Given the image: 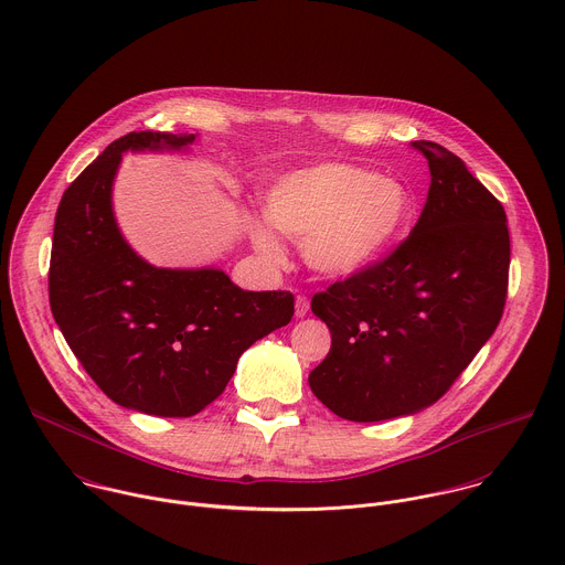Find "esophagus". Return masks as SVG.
Instances as JSON below:
<instances>
[{"label": "esophagus", "instance_id": "34e87169", "mask_svg": "<svg viewBox=\"0 0 565 565\" xmlns=\"http://www.w3.org/2000/svg\"><path fill=\"white\" fill-rule=\"evenodd\" d=\"M308 308H310V299L306 295H299L297 297V303H295V315L297 317H306L308 315Z\"/></svg>", "mask_w": 565, "mask_h": 565}]
</instances>
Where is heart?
Returning <instances> with one entry per match:
<instances>
[{"instance_id":"b5f03b06","label":"heart","mask_w":565,"mask_h":565,"mask_svg":"<svg viewBox=\"0 0 565 565\" xmlns=\"http://www.w3.org/2000/svg\"><path fill=\"white\" fill-rule=\"evenodd\" d=\"M266 215L303 244L306 262L326 275H352L384 255L408 228L415 200L406 183L350 161H326L279 177L266 193ZM255 244L279 255L268 226L253 228Z\"/></svg>"}]
</instances>
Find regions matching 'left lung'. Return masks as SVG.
<instances>
[{"label":"left lung","mask_w":565,"mask_h":565,"mask_svg":"<svg viewBox=\"0 0 565 565\" xmlns=\"http://www.w3.org/2000/svg\"><path fill=\"white\" fill-rule=\"evenodd\" d=\"M430 166L428 200L388 255L312 297L332 345L310 372L315 397L348 422L413 415L441 399L501 321L505 211L466 163L413 141Z\"/></svg>","instance_id":"8db88e82"}]
</instances>
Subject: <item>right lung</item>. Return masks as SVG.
Masks as SVG:
<instances>
[{"label": "right lung", "instance_id": "add662e5", "mask_svg": "<svg viewBox=\"0 0 565 565\" xmlns=\"http://www.w3.org/2000/svg\"><path fill=\"white\" fill-rule=\"evenodd\" d=\"M195 135L115 139L62 195L51 268L53 317L102 393L154 417H193L228 386L237 361L295 315L288 290H242L222 270H168L137 257L110 209L124 150L181 148Z\"/></svg>", "mask_w": 565, "mask_h": 565}]
</instances>
